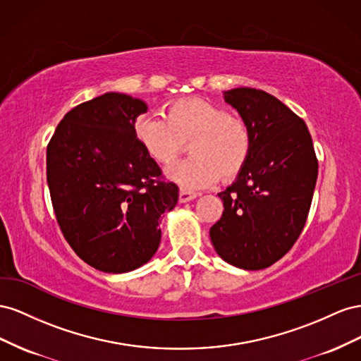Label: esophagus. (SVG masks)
Returning a JSON list of instances; mask_svg holds the SVG:
<instances>
[{
    "label": "esophagus",
    "mask_w": 361,
    "mask_h": 361,
    "mask_svg": "<svg viewBox=\"0 0 361 361\" xmlns=\"http://www.w3.org/2000/svg\"><path fill=\"white\" fill-rule=\"evenodd\" d=\"M197 197H198L197 192H190L188 189H180V202H188Z\"/></svg>",
    "instance_id": "34e87169"
}]
</instances>
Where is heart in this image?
<instances>
[{
	"label": "heart",
	"instance_id": "heart-1",
	"mask_svg": "<svg viewBox=\"0 0 361 361\" xmlns=\"http://www.w3.org/2000/svg\"><path fill=\"white\" fill-rule=\"evenodd\" d=\"M136 135L159 164H171L189 143L192 156L168 169L169 178L184 189L210 186L219 177L234 178L248 163L254 142L243 118L202 99L171 102L166 118H140Z\"/></svg>",
	"mask_w": 361,
	"mask_h": 361
}]
</instances>
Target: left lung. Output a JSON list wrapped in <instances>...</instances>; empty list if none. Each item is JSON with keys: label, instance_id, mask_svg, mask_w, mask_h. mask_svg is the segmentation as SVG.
<instances>
[{"label": "left lung", "instance_id": "8db88e82", "mask_svg": "<svg viewBox=\"0 0 361 361\" xmlns=\"http://www.w3.org/2000/svg\"><path fill=\"white\" fill-rule=\"evenodd\" d=\"M252 130L248 163L218 193L221 219L210 239L222 259L246 271L269 267L290 251L304 228L317 178V159L305 122L267 92H225Z\"/></svg>", "mask_w": 361, "mask_h": 361}]
</instances>
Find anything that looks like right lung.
I'll use <instances>...</instances> for the list:
<instances>
[{
	"label": "right lung",
	"instance_id": "obj_1",
	"mask_svg": "<svg viewBox=\"0 0 361 361\" xmlns=\"http://www.w3.org/2000/svg\"><path fill=\"white\" fill-rule=\"evenodd\" d=\"M147 104L109 92L69 110L47 147V180L56 219L81 260L109 274L145 264L157 251L160 216L178 186L136 136Z\"/></svg>",
	"mask_w": 361,
	"mask_h": 361
}]
</instances>
